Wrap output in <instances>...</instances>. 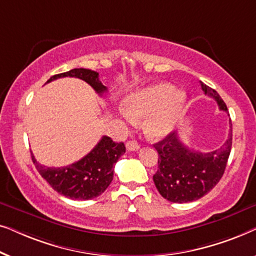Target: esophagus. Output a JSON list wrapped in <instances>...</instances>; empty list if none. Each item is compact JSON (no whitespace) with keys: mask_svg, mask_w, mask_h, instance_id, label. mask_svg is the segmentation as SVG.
Segmentation results:
<instances>
[{"mask_svg":"<svg viewBox=\"0 0 256 256\" xmlns=\"http://www.w3.org/2000/svg\"><path fill=\"white\" fill-rule=\"evenodd\" d=\"M126 146H127V150H129V152H136V150L140 149V144L136 141H128L126 143Z\"/></svg>","mask_w":256,"mask_h":256,"instance_id":"34e87169","label":"esophagus"}]
</instances>
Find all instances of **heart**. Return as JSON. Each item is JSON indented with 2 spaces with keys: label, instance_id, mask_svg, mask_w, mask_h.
Returning a JSON list of instances; mask_svg holds the SVG:
<instances>
[{
  "label": "heart",
  "instance_id": "1",
  "mask_svg": "<svg viewBox=\"0 0 256 256\" xmlns=\"http://www.w3.org/2000/svg\"><path fill=\"white\" fill-rule=\"evenodd\" d=\"M185 93L174 90L170 84H156L130 94L126 99V118L128 120L146 118V134L160 140L174 130L185 104Z\"/></svg>",
  "mask_w": 256,
  "mask_h": 256
}]
</instances>
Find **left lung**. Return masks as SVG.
Returning <instances> with one entry per match:
<instances>
[{"instance_id": "1", "label": "left lung", "mask_w": 256, "mask_h": 256, "mask_svg": "<svg viewBox=\"0 0 256 256\" xmlns=\"http://www.w3.org/2000/svg\"><path fill=\"white\" fill-rule=\"evenodd\" d=\"M200 84L206 96L213 98L220 110L227 112L226 104L216 90ZM154 146L158 152V169L152 178L160 196L172 202L197 200L208 194L225 172L232 148V124L226 142L213 152H202L188 148L176 132Z\"/></svg>"}]
</instances>
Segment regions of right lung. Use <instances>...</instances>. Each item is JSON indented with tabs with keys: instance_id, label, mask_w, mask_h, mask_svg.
<instances>
[{
	"instance_id": "right-lung-1",
	"label": "right lung",
	"mask_w": 256,
	"mask_h": 256,
	"mask_svg": "<svg viewBox=\"0 0 256 256\" xmlns=\"http://www.w3.org/2000/svg\"><path fill=\"white\" fill-rule=\"evenodd\" d=\"M64 76L84 80L92 86L99 96L107 92L106 86H104L99 80V73L87 68H73L71 71L52 76L46 82ZM124 152V143L114 142L108 136H102L90 152L68 166H45L38 163L34 155L31 157L38 172L54 191L71 199L88 200L104 194L110 186L113 180L114 164Z\"/></svg>"
}]
</instances>
